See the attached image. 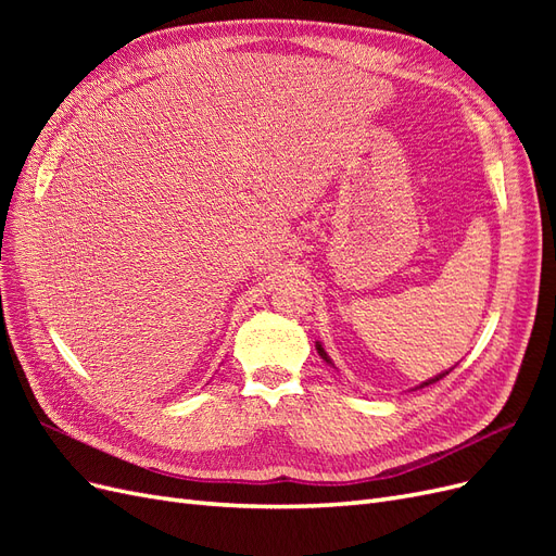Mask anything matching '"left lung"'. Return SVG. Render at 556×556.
Wrapping results in <instances>:
<instances>
[{
    "label": "left lung",
    "mask_w": 556,
    "mask_h": 556,
    "mask_svg": "<svg viewBox=\"0 0 556 556\" xmlns=\"http://www.w3.org/2000/svg\"><path fill=\"white\" fill-rule=\"evenodd\" d=\"M315 348H317V352H319V357H323L327 364H331V359H329V355H327V352H325V348L323 345H319V343H315ZM450 371H445V374H439V376H435V378H429L427 382H422V384H419V387H427V384H433V382H439L441 378H445Z\"/></svg>",
    "instance_id": "obj_1"
}]
</instances>
